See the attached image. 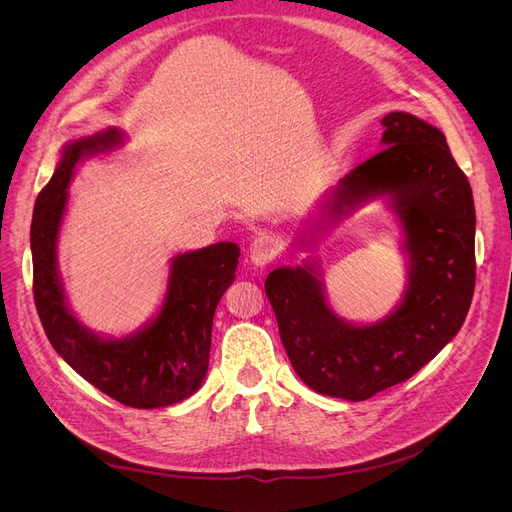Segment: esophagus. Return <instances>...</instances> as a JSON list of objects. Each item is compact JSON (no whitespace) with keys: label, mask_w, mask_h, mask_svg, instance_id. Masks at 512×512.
Returning a JSON list of instances; mask_svg holds the SVG:
<instances>
[{"label":"esophagus","mask_w":512,"mask_h":512,"mask_svg":"<svg viewBox=\"0 0 512 512\" xmlns=\"http://www.w3.org/2000/svg\"><path fill=\"white\" fill-rule=\"evenodd\" d=\"M277 256V247L269 237H256L250 243V250H247V258H250L252 265L256 267H267Z\"/></svg>","instance_id":"obj_1"}]
</instances>
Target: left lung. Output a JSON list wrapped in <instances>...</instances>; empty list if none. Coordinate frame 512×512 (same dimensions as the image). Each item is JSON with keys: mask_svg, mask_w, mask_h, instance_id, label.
I'll return each instance as SVG.
<instances>
[{"mask_svg": "<svg viewBox=\"0 0 512 512\" xmlns=\"http://www.w3.org/2000/svg\"><path fill=\"white\" fill-rule=\"evenodd\" d=\"M382 126V149L337 185L329 215L391 198L410 256L399 307L354 327L331 312L312 267L275 269L265 282L297 376L348 401L374 397L427 365L461 329L476 282L472 188L444 134L410 113H389Z\"/></svg>", "mask_w": 512, "mask_h": 512, "instance_id": "1", "label": "left lung"}]
</instances>
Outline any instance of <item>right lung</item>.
Returning a JSON list of instances; mask_svg holds the SVG:
<instances>
[{
    "mask_svg": "<svg viewBox=\"0 0 512 512\" xmlns=\"http://www.w3.org/2000/svg\"><path fill=\"white\" fill-rule=\"evenodd\" d=\"M117 130L66 145L55 175L36 198L32 220L34 301L51 346L76 374L130 408H164L188 399L209 367L213 314L235 280L239 245L215 243L173 258L166 299L149 327L126 339H104L72 316L57 275V232L68 183L87 153L119 145Z\"/></svg>",
    "mask_w": 512,
    "mask_h": 512,
    "instance_id": "1",
    "label": "right lung"
}]
</instances>
